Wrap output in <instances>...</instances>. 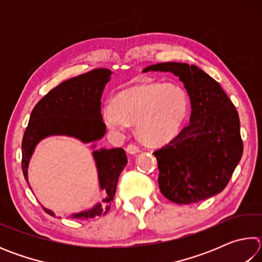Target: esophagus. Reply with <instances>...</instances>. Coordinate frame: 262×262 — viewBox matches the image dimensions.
<instances>
[{
    "instance_id": "esophagus-1",
    "label": "esophagus",
    "mask_w": 262,
    "mask_h": 262,
    "mask_svg": "<svg viewBox=\"0 0 262 262\" xmlns=\"http://www.w3.org/2000/svg\"><path fill=\"white\" fill-rule=\"evenodd\" d=\"M126 150H127V152L128 154H132V155H134V154H136V152H139L140 151V149H139V147H137L136 144H134V143H129L127 145V148H126Z\"/></svg>"
}]
</instances>
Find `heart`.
I'll return each instance as SVG.
<instances>
[{
    "mask_svg": "<svg viewBox=\"0 0 262 262\" xmlns=\"http://www.w3.org/2000/svg\"><path fill=\"white\" fill-rule=\"evenodd\" d=\"M190 108L188 91L179 83L142 81L106 101L101 110L110 129L122 132L134 123L141 141L163 145L179 134Z\"/></svg>",
    "mask_w": 262,
    "mask_h": 262,
    "instance_id": "b5f03b06",
    "label": "heart"
}]
</instances>
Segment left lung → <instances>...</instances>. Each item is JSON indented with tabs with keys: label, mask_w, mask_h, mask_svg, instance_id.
I'll return each instance as SVG.
<instances>
[{
	"label": "left lung",
	"mask_w": 262,
	"mask_h": 262,
	"mask_svg": "<svg viewBox=\"0 0 262 262\" xmlns=\"http://www.w3.org/2000/svg\"><path fill=\"white\" fill-rule=\"evenodd\" d=\"M147 72H171L190 97V120L173 140L154 152L158 185L168 200L189 205L219 194L243 155L241 121L232 101L214 78L196 66L164 62Z\"/></svg>",
	"instance_id": "1"
}]
</instances>
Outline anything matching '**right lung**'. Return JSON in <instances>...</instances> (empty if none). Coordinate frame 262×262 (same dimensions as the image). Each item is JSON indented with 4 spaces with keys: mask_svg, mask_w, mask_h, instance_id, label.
<instances>
[{
    "mask_svg": "<svg viewBox=\"0 0 262 262\" xmlns=\"http://www.w3.org/2000/svg\"><path fill=\"white\" fill-rule=\"evenodd\" d=\"M111 74L108 69H94L62 82L38 101L21 141V170L26 181L31 155L43 137L68 135L89 143L104 136L106 126L100 113V99ZM94 157L100 189L106 192V198L92 209L73 215V219L88 220L106 214L113 201L119 176L127 165V156L121 148L96 150ZM43 210L54 216L46 208Z\"/></svg>",
    "mask_w": 262,
    "mask_h": 262,
    "instance_id": "right-lung-1",
    "label": "right lung"
}]
</instances>
